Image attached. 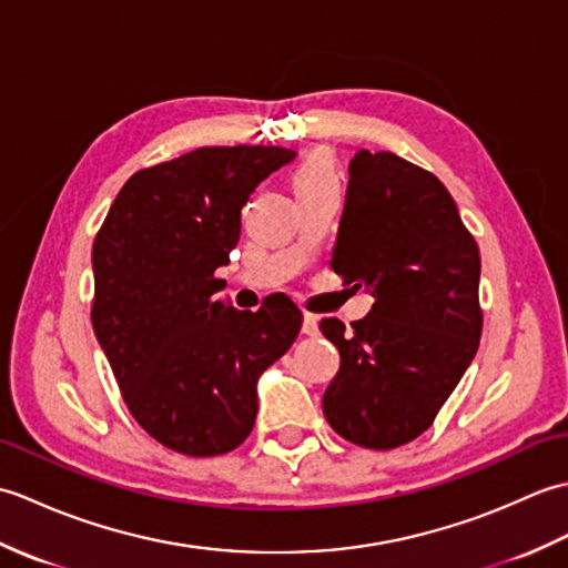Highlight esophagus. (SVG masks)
<instances>
[{"instance_id": "esophagus-1", "label": "esophagus", "mask_w": 568, "mask_h": 568, "mask_svg": "<svg viewBox=\"0 0 568 568\" xmlns=\"http://www.w3.org/2000/svg\"><path fill=\"white\" fill-rule=\"evenodd\" d=\"M303 334L315 336L317 334V317L315 315H305L303 317Z\"/></svg>"}]
</instances>
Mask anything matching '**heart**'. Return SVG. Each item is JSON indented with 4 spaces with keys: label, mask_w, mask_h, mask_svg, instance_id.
<instances>
[{
    "label": "heart",
    "mask_w": 568,
    "mask_h": 568,
    "mask_svg": "<svg viewBox=\"0 0 568 568\" xmlns=\"http://www.w3.org/2000/svg\"><path fill=\"white\" fill-rule=\"evenodd\" d=\"M295 192H310V190H320V187H336L339 180H336V168L329 153L324 151H312L307 153L300 165L295 168L293 175Z\"/></svg>",
    "instance_id": "heart-1"
}]
</instances>
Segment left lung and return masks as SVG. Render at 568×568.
Instances as JSON below:
<instances>
[{
	"mask_svg": "<svg viewBox=\"0 0 568 568\" xmlns=\"http://www.w3.org/2000/svg\"><path fill=\"white\" fill-rule=\"evenodd\" d=\"M332 268L366 287L364 320L327 317L339 373L322 397L339 437L395 449L425 432L478 352L480 253L437 175L390 151H358Z\"/></svg>",
	"mask_w": 568,
	"mask_h": 568,
	"instance_id": "1",
	"label": "left lung"
}]
</instances>
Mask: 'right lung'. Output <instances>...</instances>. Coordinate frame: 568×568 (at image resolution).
Wrapping results in <instances>:
<instances>
[{"instance_id":"right-lung-1","label":"right lung","mask_w":568,"mask_h":568,"mask_svg":"<svg viewBox=\"0 0 568 568\" xmlns=\"http://www.w3.org/2000/svg\"><path fill=\"white\" fill-rule=\"evenodd\" d=\"M293 159L281 146H204L143 168L94 236V334L129 413L178 454L220 456L248 437L261 373L303 327L287 295L256 312L214 297L241 207Z\"/></svg>"}]
</instances>
